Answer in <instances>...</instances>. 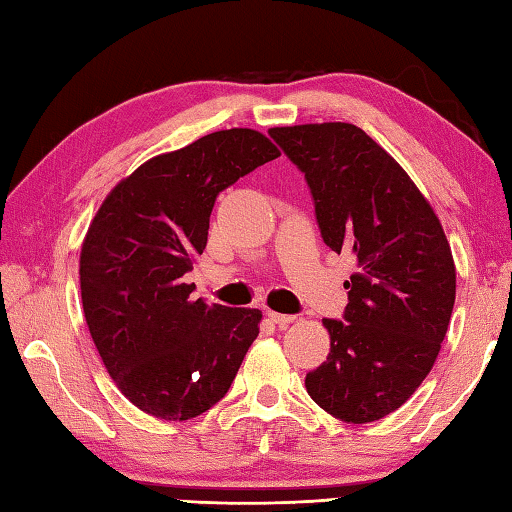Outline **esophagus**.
<instances>
[{
    "instance_id": "esophagus-1",
    "label": "esophagus",
    "mask_w": 512,
    "mask_h": 512,
    "mask_svg": "<svg viewBox=\"0 0 512 512\" xmlns=\"http://www.w3.org/2000/svg\"><path fill=\"white\" fill-rule=\"evenodd\" d=\"M268 319L273 321L275 325H279V328H286V325H290L292 321H295V314H279V312H270L268 310Z\"/></svg>"
}]
</instances>
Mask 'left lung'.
<instances>
[{"instance_id":"obj_1","label":"left lung","mask_w":512,"mask_h":512,"mask_svg":"<svg viewBox=\"0 0 512 512\" xmlns=\"http://www.w3.org/2000/svg\"><path fill=\"white\" fill-rule=\"evenodd\" d=\"M303 178L323 242L352 255L343 319H323L330 354L306 376L334 418L374 422L431 372L455 303L440 220L398 162L350 123L268 129Z\"/></svg>"}]
</instances>
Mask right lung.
Returning a JSON list of instances; mask_svg holds the SVG:
<instances>
[{
	"instance_id": "add662e5",
	"label": "right lung",
	"mask_w": 512,
	"mask_h": 512,
	"mask_svg": "<svg viewBox=\"0 0 512 512\" xmlns=\"http://www.w3.org/2000/svg\"><path fill=\"white\" fill-rule=\"evenodd\" d=\"M253 129H224L140 165L116 184L81 248V299L107 374L138 409L191 420L220 402L262 312L193 301L217 195L275 160Z\"/></svg>"
}]
</instances>
